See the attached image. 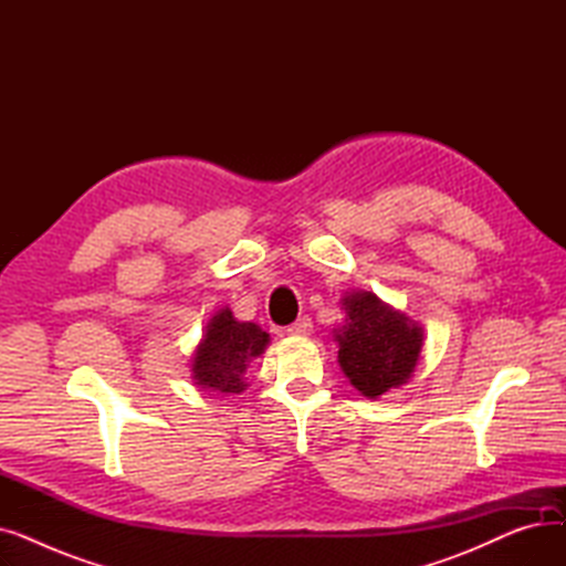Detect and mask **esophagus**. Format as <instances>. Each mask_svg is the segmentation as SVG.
<instances>
[{
    "mask_svg": "<svg viewBox=\"0 0 566 566\" xmlns=\"http://www.w3.org/2000/svg\"><path fill=\"white\" fill-rule=\"evenodd\" d=\"M312 328H314V325H312V318H310V316H301L298 321L289 325L286 333H289V335H310V333H312Z\"/></svg>",
    "mask_w": 566,
    "mask_h": 566,
    "instance_id": "esophagus-1",
    "label": "esophagus"
}]
</instances>
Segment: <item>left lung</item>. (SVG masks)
Wrapping results in <instances>:
<instances>
[{"mask_svg": "<svg viewBox=\"0 0 566 566\" xmlns=\"http://www.w3.org/2000/svg\"><path fill=\"white\" fill-rule=\"evenodd\" d=\"M339 303L344 323L333 337L339 344L337 363L353 388L378 399L406 385L422 358V325L374 291H346Z\"/></svg>", "mask_w": 566, "mask_h": 566, "instance_id": "8db88e82", "label": "left lung"}]
</instances>
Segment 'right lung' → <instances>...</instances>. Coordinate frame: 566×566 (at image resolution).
Here are the masks:
<instances>
[{"mask_svg": "<svg viewBox=\"0 0 566 566\" xmlns=\"http://www.w3.org/2000/svg\"><path fill=\"white\" fill-rule=\"evenodd\" d=\"M271 344V335L252 321H238L229 307L208 318L197 344L190 374L203 392L241 395L248 390V367Z\"/></svg>", "mask_w": 566, "mask_h": 566, "instance_id": "add662e5", "label": "right lung"}]
</instances>
